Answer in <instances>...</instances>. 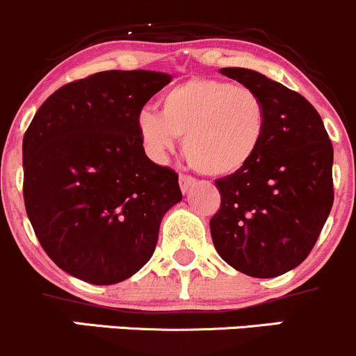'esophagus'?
I'll return each mask as SVG.
<instances>
[{
	"label": "esophagus",
	"mask_w": 356,
	"mask_h": 356,
	"mask_svg": "<svg viewBox=\"0 0 356 356\" xmlns=\"http://www.w3.org/2000/svg\"><path fill=\"white\" fill-rule=\"evenodd\" d=\"M179 186H181L182 194H187L194 186H196V179H193L191 175L182 174L181 177H179Z\"/></svg>",
	"instance_id": "34e87169"
}]
</instances>
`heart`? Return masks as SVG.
Segmentation results:
<instances>
[{
    "mask_svg": "<svg viewBox=\"0 0 356 356\" xmlns=\"http://www.w3.org/2000/svg\"><path fill=\"white\" fill-rule=\"evenodd\" d=\"M268 111L261 96L229 81L193 77L160 97V113L143 109L136 130L154 159H163L177 136L187 162L209 177L241 172L267 136Z\"/></svg>",
    "mask_w": 356,
    "mask_h": 356,
    "instance_id": "heart-1",
    "label": "heart"
}]
</instances>
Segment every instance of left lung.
Returning a JSON list of instances; mask_svg holds the SVG:
<instances>
[{
  "label": "left lung",
  "mask_w": 356,
  "mask_h": 356,
  "mask_svg": "<svg viewBox=\"0 0 356 356\" xmlns=\"http://www.w3.org/2000/svg\"><path fill=\"white\" fill-rule=\"evenodd\" d=\"M222 76L267 104L268 128L257 157L218 179L221 206L209 228L216 252L250 277L282 275L306 260L333 206V145L314 106L284 84L243 67Z\"/></svg>",
  "instance_id": "left-lung-1"
}]
</instances>
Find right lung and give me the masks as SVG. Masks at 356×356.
Masks as SVG:
<instances>
[{
    "instance_id": "add662e5",
    "label": "right lung",
    "mask_w": 356,
    "mask_h": 356,
    "mask_svg": "<svg viewBox=\"0 0 356 356\" xmlns=\"http://www.w3.org/2000/svg\"><path fill=\"white\" fill-rule=\"evenodd\" d=\"M172 81L155 70H104L62 86L23 136V197L47 255L95 286L136 273L154 255L179 175L152 162L136 118Z\"/></svg>"
}]
</instances>
